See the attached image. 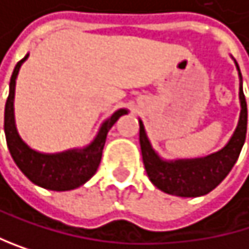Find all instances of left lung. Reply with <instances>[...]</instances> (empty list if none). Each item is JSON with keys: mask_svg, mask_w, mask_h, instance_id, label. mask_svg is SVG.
<instances>
[{"mask_svg": "<svg viewBox=\"0 0 249 249\" xmlns=\"http://www.w3.org/2000/svg\"><path fill=\"white\" fill-rule=\"evenodd\" d=\"M234 65L239 74L241 113L238 126L221 150L203 157L166 160L153 148L145 132V126L140 119V144L144 166L150 181L159 190L179 197L203 196L213 192L231 171L244 147L248 123L247 101L242 90V74L236 60Z\"/></svg>", "mask_w": 249, "mask_h": 249, "instance_id": "8db88e82", "label": "left lung"}]
</instances>
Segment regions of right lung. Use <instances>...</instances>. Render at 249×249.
I'll return each instance as SVG.
<instances>
[{"mask_svg": "<svg viewBox=\"0 0 249 249\" xmlns=\"http://www.w3.org/2000/svg\"><path fill=\"white\" fill-rule=\"evenodd\" d=\"M29 57V53L18 62L15 71L10 78V92L5 102L4 113V132L7 147L13 157L18 168L23 175L38 187L53 190V192H67L74 190L80 185L88 182L95 172L102 159V150L107 141L108 130L124 114L129 113L127 108H120L114 111L99 127L95 138L81 148H70L59 153H41L29 147L20 136L16 119H15V92L16 80L23 62Z\"/></svg>", "mask_w": 249, "mask_h": 249, "instance_id": "right-lung-1", "label": "right lung"}]
</instances>
